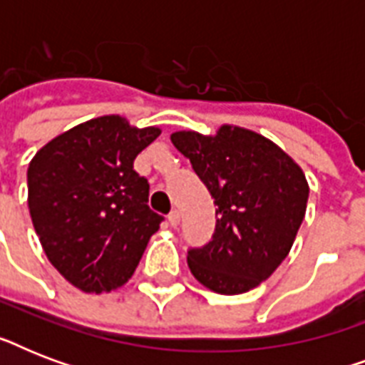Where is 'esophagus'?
<instances>
[{"instance_id":"obj_1","label":"esophagus","mask_w":365,"mask_h":365,"mask_svg":"<svg viewBox=\"0 0 365 365\" xmlns=\"http://www.w3.org/2000/svg\"><path fill=\"white\" fill-rule=\"evenodd\" d=\"M168 223H170V227H178V225H180V212L178 210L170 212V216H168Z\"/></svg>"}]
</instances>
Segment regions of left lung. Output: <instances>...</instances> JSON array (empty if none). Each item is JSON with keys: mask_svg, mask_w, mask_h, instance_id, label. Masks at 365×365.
Segmentation results:
<instances>
[{"mask_svg": "<svg viewBox=\"0 0 365 365\" xmlns=\"http://www.w3.org/2000/svg\"><path fill=\"white\" fill-rule=\"evenodd\" d=\"M170 140L217 206L212 240L189 250L191 274L216 294H246L294 246L309 200L305 174L272 140L244 126L222 125L216 134L176 130Z\"/></svg>", "mask_w": 365, "mask_h": 365, "instance_id": "obj_1", "label": "left lung"}]
</instances>
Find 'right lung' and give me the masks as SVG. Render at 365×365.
<instances>
[{
  "label": "right lung",
  "instance_id": "add662e5",
  "mask_svg": "<svg viewBox=\"0 0 365 365\" xmlns=\"http://www.w3.org/2000/svg\"><path fill=\"white\" fill-rule=\"evenodd\" d=\"M160 134L102 115L45 143L28 166V208L43 252L87 294L128 282L163 217L149 210V183L134 159Z\"/></svg>",
  "mask_w": 365,
  "mask_h": 365
}]
</instances>
